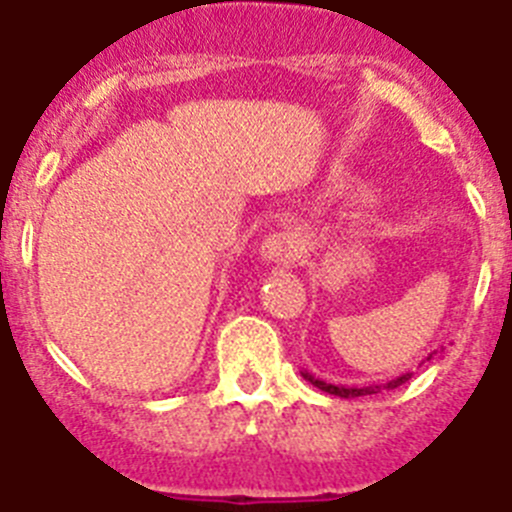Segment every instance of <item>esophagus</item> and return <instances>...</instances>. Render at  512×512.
<instances>
[{
	"label": "esophagus",
	"instance_id": "1",
	"mask_svg": "<svg viewBox=\"0 0 512 512\" xmlns=\"http://www.w3.org/2000/svg\"><path fill=\"white\" fill-rule=\"evenodd\" d=\"M296 247H298V242L290 232H273L270 237L265 239V242H262L260 255H262V260H267V262H288L296 257V252H298Z\"/></svg>",
	"mask_w": 512,
	"mask_h": 512
}]
</instances>
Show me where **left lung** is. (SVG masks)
<instances>
[{"instance_id":"8db88e82","label":"left lung","mask_w":512,"mask_h":512,"mask_svg":"<svg viewBox=\"0 0 512 512\" xmlns=\"http://www.w3.org/2000/svg\"><path fill=\"white\" fill-rule=\"evenodd\" d=\"M434 354L436 352H431L426 359H431ZM301 375H303V380L311 382L313 388L324 390V393H329V395H336V398H359V395H375V393H380V390H395L398 385H403V382L411 380L413 372H403V375L393 377V380H388V382H382V385H365V388H344V385H331V382H324V380H319V377H313L311 372H301Z\"/></svg>"}]
</instances>
